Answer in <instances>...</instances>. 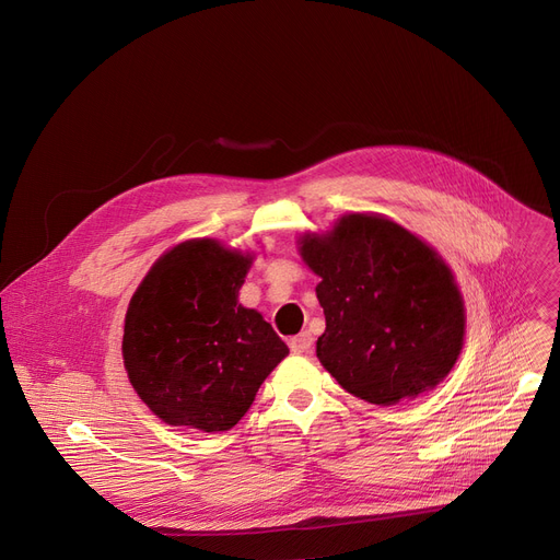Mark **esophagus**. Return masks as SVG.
<instances>
[{
    "label": "esophagus",
    "instance_id": "esophagus-1",
    "mask_svg": "<svg viewBox=\"0 0 560 560\" xmlns=\"http://www.w3.org/2000/svg\"><path fill=\"white\" fill-rule=\"evenodd\" d=\"M290 349L295 351V354H311V349H313V336H311L308 331H304V334H300V336H295V338H290Z\"/></svg>",
    "mask_w": 560,
    "mask_h": 560
}]
</instances>
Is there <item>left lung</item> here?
<instances>
[{
    "mask_svg": "<svg viewBox=\"0 0 560 560\" xmlns=\"http://www.w3.org/2000/svg\"><path fill=\"white\" fill-rule=\"evenodd\" d=\"M302 258L327 329L317 359L354 397L390 406L438 386L454 368L465 311L447 262L397 222L342 215L327 233H306Z\"/></svg>",
    "mask_w": 560,
    "mask_h": 560,
    "instance_id": "left-lung-1",
    "label": "left lung"
}]
</instances>
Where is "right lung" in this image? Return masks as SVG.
Here are the masks:
<instances>
[{"instance_id":"add662e5","label":"right lung","mask_w":560,"mask_h":560,"mask_svg":"<svg viewBox=\"0 0 560 560\" xmlns=\"http://www.w3.org/2000/svg\"><path fill=\"white\" fill-rule=\"evenodd\" d=\"M249 254L201 238L172 247L133 292L122 357L152 413L172 427L229 431L249 410L288 347L238 304Z\"/></svg>"}]
</instances>
